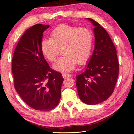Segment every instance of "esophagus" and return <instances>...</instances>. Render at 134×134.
<instances>
[{"instance_id":"obj_1","label":"esophagus","mask_w":134,"mask_h":134,"mask_svg":"<svg viewBox=\"0 0 134 134\" xmlns=\"http://www.w3.org/2000/svg\"><path fill=\"white\" fill-rule=\"evenodd\" d=\"M62 75H63V78H67V77H69L70 76V75L69 74H66V73H63L62 74Z\"/></svg>"}]
</instances>
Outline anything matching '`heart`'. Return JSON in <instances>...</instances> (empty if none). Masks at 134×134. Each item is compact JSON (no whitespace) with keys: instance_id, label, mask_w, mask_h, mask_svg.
Masks as SVG:
<instances>
[{"instance_id":"b5f03b06","label":"heart","mask_w":134,"mask_h":134,"mask_svg":"<svg viewBox=\"0 0 134 134\" xmlns=\"http://www.w3.org/2000/svg\"><path fill=\"white\" fill-rule=\"evenodd\" d=\"M93 34L88 28L63 24L50 34V38L41 42L44 59L53 63L62 51L63 56L54 65L55 70L68 72L74 69L76 63L83 64L90 58L93 47Z\"/></svg>"}]
</instances>
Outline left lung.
Here are the masks:
<instances>
[{
	"mask_svg": "<svg viewBox=\"0 0 134 134\" xmlns=\"http://www.w3.org/2000/svg\"><path fill=\"white\" fill-rule=\"evenodd\" d=\"M88 19L94 26V50L85 70L76 76V86L81 100L91 105L103 102L112 94L119 63L116 49L106 30L93 19Z\"/></svg>",
	"mask_w": 134,
	"mask_h": 134,
	"instance_id": "1",
	"label": "left lung"
}]
</instances>
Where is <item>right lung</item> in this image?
Wrapping results in <instances>:
<instances>
[{
	"label": "right lung",
	"mask_w": 134,
	"mask_h": 134,
	"mask_svg": "<svg viewBox=\"0 0 134 134\" xmlns=\"http://www.w3.org/2000/svg\"><path fill=\"white\" fill-rule=\"evenodd\" d=\"M50 25L37 24L22 35L12 59L14 84L22 100L36 110L50 111L58 106L64 78L51 69L41 51L43 32Z\"/></svg>",
	"instance_id": "right-lung-1"
}]
</instances>
